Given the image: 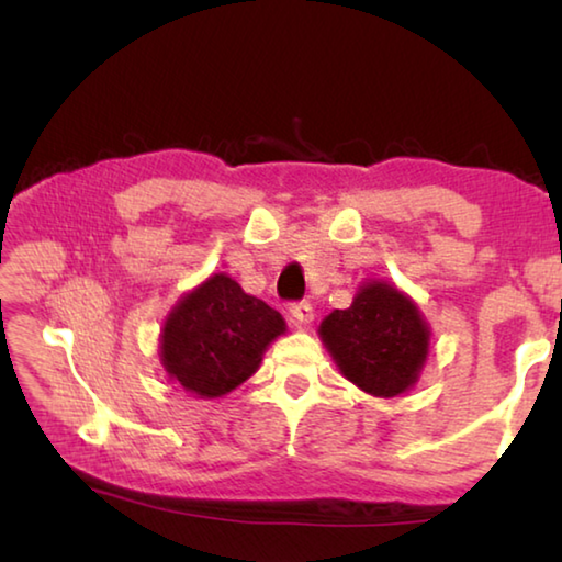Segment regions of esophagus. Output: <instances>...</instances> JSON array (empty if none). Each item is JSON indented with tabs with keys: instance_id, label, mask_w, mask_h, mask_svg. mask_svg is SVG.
Returning <instances> with one entry per match:
<instances>
[{
	"instance_id": "obj_1",
	"label": "esophagus",
	"mask_w": 562,
	"mask_h": 562,
	"mask_svg": "<svg viewBox=\"0 0 562 562\" xmlns=\"http://www.w3.org/2000/svg\"><path fill=\"white\" fill-rule=\"evenodd\" d=\"M315 319V310H312L310 302H297L290 307V322L294 327H302V325H310V322Z\"/></svg>"
}]
</instances>
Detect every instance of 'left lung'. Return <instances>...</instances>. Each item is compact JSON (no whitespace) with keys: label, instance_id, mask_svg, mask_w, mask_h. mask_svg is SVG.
<instances>
[{"label":"left lung","instance_id":"1","mask_svg":"<svg viewBox=\"0 0 562 562\" xmlns=\"http://www.w3.org/2000/svg\"><path fill=\"white\" fill-rule=\"evenodd\" d=\"M319 337L341 376L372 396H398L412 389L429 355L431 329L412 297L394 284H361L347 310L319 325Z\"/></svg>","mask_w":562,"mask_h":562}]
</instances>
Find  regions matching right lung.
<instances>
[{"label":"right lung","mask_w":562,"mask_h":562,"mask_svg":"<svg viewBox=\"0 0 562 562\" xmlns=\"http://www.w3.org/2000/svg\"><path fill=\"white\" fill-rule=\"evenodd\" d=\"M284 319L217 272L180 297L160 331V364L198 398H217L258 372Z\"/></svg>","instance_id":"add662e5"}]
</instances>
